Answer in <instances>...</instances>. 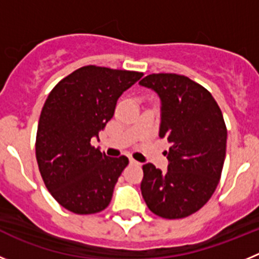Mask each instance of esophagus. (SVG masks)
I'll use <instances>...</instances> for the list:
<instances>
[{"label":"esophagus","instance_id":"1","mask_svg":"<svg viewBox=\"0 0 259 259\" xmlns=\"http://www.w3.org/2000/svg\"><path fill=\"white\" fill-rule=\"evenodd\" d=\"M130 163H131V164H140L137 161H135V159L132 157H130Z\"/></svg>","mask_w":259,"mask_h":259}]
</instances>
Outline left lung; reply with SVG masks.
<instances>
[{
  "mask_svg": "<svg viewBox=\"0 0 259 259\" xmlns=\"http://www.w3.org/2000/svg\"><path fill=\"white\" fill-rule=\"evenodd\" d=\"M139 84L161 100L159 137L171 144L167 171L143 166L141 194L158 217L185 218L210 200L221 179L227 145L223 114L209 91L183 75L152 74Z\"/></svg>",
  "mask_w": 259,
  "mask_h": 259,
  "instance_id": "8db88e82",
  "label": "left lung"
}]
</instances>
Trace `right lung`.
<instances>
[{
	"label": "right lung",
	"mask_w": 259,
	"mask_h": 259,
	"mask_svg": "<svg viewBox=\"0 0 259 259\" xmlns=\"http://www.w3.org/2000/svg\"><path fill=\"white\" fill-rule=\"evenodd\" d=\"M136 71L85 66L62 79L41 110L36 159L48 191L75 214L109 206L128 158L91 145L113 118L118 98L141 79Z\"/></svg>",
	"instance_id": "add662e5"
}]
</instances>
